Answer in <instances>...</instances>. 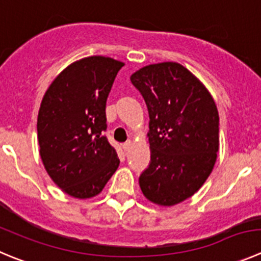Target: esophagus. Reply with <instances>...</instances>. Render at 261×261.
Wrapping results in <instances>:
<instances>
[{
	"label": "esophagus",
	"instance_id": "1",
	"mask_svg": "<svg viewBox=\"0 0 261 261\" xmlns=\"http://www.w3.org/2000/svg\"><path fill=\"white\" fill-rule=\"evenodd\" d=\"M131 147H133V143H131V142H126L125 144H122V149L125 150V152H127V150H130Z\"/></svg>",
	"mask_w": 261,
	"mask_h": 261
}]
</instances>
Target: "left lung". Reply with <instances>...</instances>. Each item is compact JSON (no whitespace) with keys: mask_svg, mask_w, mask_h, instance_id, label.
<instances>
[{"mask_svg":"<svg viewBox=\"0 0 261 261\" xmlns=\"http://www.w3.org/2000/svg\"><path fill=\"white\" fill-rule=\"evenodd\" d=\"M149 113L150 164L139 177L145 198L174 206L210 176L219 152V113L208 90L179 63L140 68L130 77Z\"/></svg>","mask_w":261,"mask_h":261,"instance_id":"obj_1","label":"left lung"}]
</instances>
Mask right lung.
Wrapping results in <instances>:
<instances>
[{
    "instance_id": "obj_1",
    "label": "right lung",
    "mask_w": 261,
    "mask_h": 261,
    "mask_svg": "<svg viewBox=\"0 0 261 261\" xmlns=\"http://www.w3.org/2000/svg\"><path fill=\"white\" fill-rule=\"evenodd\" d=\"M123 65L107 57L77 60L58 74L41 101V160L53 181L74 198L100 193L119 165L101 133L107 128V99Z\"/></svg>"
}]
</instances>
